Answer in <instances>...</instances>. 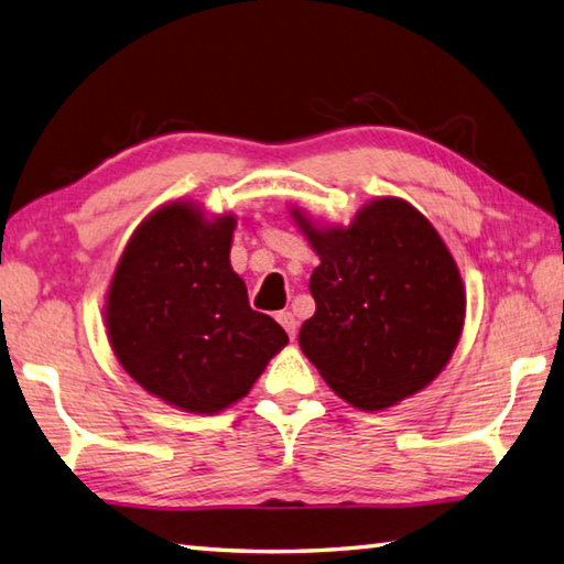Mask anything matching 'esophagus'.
<instances>
[{
  "mask_svg": "<svg viewBox=\"0 0 564 564\" xmlns=\"http://www.w3.org/2000/svg\"><path fill=\"white\" fill-rule=\"evenodd\" d=\"M278 322L284 326V332L290 334V338L296 336V318H294L292 312H280L278 314Z\"/></svg>",
  "mask_w": 564,
  "mask_h": 564,
  "instance_id": "1",
  "label": "esophagus"
}]
</instances>
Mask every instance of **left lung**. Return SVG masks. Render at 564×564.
Listing matches in <instances>:
<instances>
[{"label": "left lung", "instance_id": "left-lung-1", "mask_svg": "<svg viewBox=\"0 0 564 564\" xmlns=\"http://www.w3.org/2000/svg\"><path fill=\"white\" fill-rule=\"evenodd\" d=\"M294 218L322 260L300 346L326 386L360 410H382L437 378L466 300L432 223L400 198L373 200L348 228L318 230L300 210Z\"/></svg>", "mask_w": 564, "mask_h": 564}]
</instances>
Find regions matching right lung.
I'll return each instance as SVG.
<instances>
[{"instance_id":"1","label":"right lung","mask_w":564,"mask_h":564,"mask_svg":"<svg viewBox=\"0 0 564 564\" xmlns=\"http://www.w3.org/2000/svg\"><path fill=\"white\" fill-rule=\"evenodd\" d=\"M236 218L206 220L191 204L147 218L117 264L108 336L117 360L169 405L214 414L248 395L286 344L272 316L250 310L230 268Z\"/></svg>"}]
</instances>
